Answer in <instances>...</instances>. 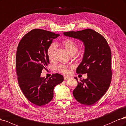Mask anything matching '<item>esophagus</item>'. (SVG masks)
<instances>
[{
    "mask_svg": "<svg viewBox=\"0 0 126 126\" xmlns=\"http://www.w3.org/2000/svg\"><path fill=\"white\" fill-rule=\"evenodd\" d=\"M70 79V78H69V77L64 76V80H67V79Z\"/></svg>",
    "mask_w": 126,
    "mask_h": 126,
    "instance_id": "obj_1",
    "label": "esophagus"
}]
</instances>
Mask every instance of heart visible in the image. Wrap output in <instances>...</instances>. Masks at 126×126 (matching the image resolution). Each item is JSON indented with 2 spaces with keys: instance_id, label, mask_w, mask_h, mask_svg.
I'll use <instances>...</instances> for the list:
<instances>
[{
  "instance_id": "1",
  "label": "heart",
  "mask_w": 126,
  "mask_h": 126,
  "mask_svg": "<svg viewBox=\"0 0 126 126\" xmlns=\"http://www.w3.org/2000/svg\"><path fill=\"white\" fill-rule=\"evenodd\" d=\"M63 45L65 48L68 53L70 55L72 54H75L78 50V46L77 43L72 40H65L62 43ZM56 45L55 43H52L48 46L47 48V54L48 58L50 60H52L53 58L54 52L55 51ZM58 70L62 74H67L69 73V70L68 67L65 65L61 64L57 67Z\"/></svg>"
}]
</instances>
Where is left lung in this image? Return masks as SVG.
Returning a JSON list of instances; mask_svg holds the SVG:
<instances>
[{"label": "left lung", "mask_w": 126, "mask_h": 126, "mask_svg": "<svg viewBox=\"0 0 126 126\" xmlns=\"http://www.w3.org/2000/svg\"><path fill=\"white\" fill-rule=\"evenodd\" d=\"M65 36L78 39L85 47L82 61L76 69L78 74L87 78L79 82L73 94L76 100L86 106L93 105L106 93L110 86L112 72L111 53L106 40L90 29L64 32Z\"/></svg>", "instance_id": "8db88e82"}]
</instances>
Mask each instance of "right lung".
Instances as JSON below:
<instances>
[{
  "mask_svg": "<svg viewBox=\"0 0 126 126\" xmlns=\"http://www.w3.org/2000/svg\"><path fill=\"white\" fill-rule=\"evenodd\" d=\"M60 36L53 32L35 29L20 40L16 59L19 86L26 98L36 106L48 103L53 98L54 87L63 80L59 74L48 79L41 77L43 68L49 63L47 51L53 40Z\"/></svg>",
  "mask_w": 126,
  "mask_h": 126,
  "instance_id": "obj_1",
  "label": "right lung"
}]
</instances>
